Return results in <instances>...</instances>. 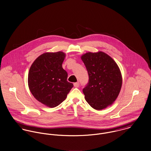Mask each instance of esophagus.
<instances>
[{
    "label": "esophagus",
    "mask_w": 151,
    "mask_h": 151,
    "mask_svg": "<svg viewBox=\"0 0 151 151\" xmlns=\"http://www.w3.org/2000/svg\"><path fill=\"white\" fill-rule=\"evenodd\" d=\"M74 86L76 88H78L80 86V83L78 82H75V83H74Z\"/></svg>",
    "instance_id": "obj_1"
}]
</instances>
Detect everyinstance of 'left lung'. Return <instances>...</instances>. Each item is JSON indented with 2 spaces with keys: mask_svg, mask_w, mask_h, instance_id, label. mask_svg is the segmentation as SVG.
I'll list each match as a JSON object with an SVG mask.
<instances>
[{
  "mask_svg": "<svg viewBox=\"0 0 151 151\" xmlns=\"http://www.w3.org/2000/svg\"><path fill=\"white\" fill-rule=\"evenodd\" d=\"M81 58L89 75V82L83 89L86 101L96 110L111 106L119 95L122 85L118 65L102 51L88 52Z\"/></svg>",
  "mask_w": 151,
  "mask_h": 151,
  "instance_id": "left-lung-1",
  "label": "left lung"
}]
</instances>
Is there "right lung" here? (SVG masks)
I'll use <instances>...</instances> for the list:
<instances>
[{"instance_id":"1","label":"right lung","mask_w":151,"mask_h":151,"mask_svg":"<svg viewBox=\"0 0 151 151\" xmlns=\"http://www.w3.org/2000/svg\"><path fill=\"white\" fill-rule=\"evenodd\" d=\"M63 52H45L36 59L28 74V86L34 97L47 107L53 108L62 103L73 87L62 63Z\"/></svg>"}]
</instances>
